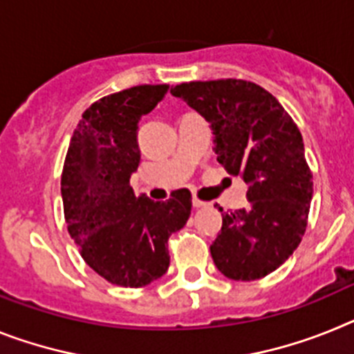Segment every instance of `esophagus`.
<instances>
[{
    "label": "esophagus",
    "mask_w": 354,
    "mask_h": 354,
    "mask_svg": "<svg viewBox=\"0 0 354 354\" xmlns=\"http://www.w3.org/2000/svg\"><path fill=\"white\" fill-rule=\"evenodd\" d=\"M208 203H205V201H199V199H192V207L194 208H203V207H207Z\"/></svg>",
    "instance_id": "34e87169"
}]
</instances>
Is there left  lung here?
Returning <instances> with one entry per match:
<instances>
[{"instance_id":"left-lung-1","label":"left lung","mask_w":354,"mask_h":354,"mask_svg":"<svg viewBox=\"0 0 354 354\" xmlns=\"http://www.w3.org/2000/svg\"><path fill=\"white\" fill-rule=\"evenodd\" d=\"M173 96L208 121L217 162L248 185L250 205L224 212L210 253L226 278L278 269L305 235L313 181L297 126L272 94L242 80L190 82Z\"/></svg>"}]
</instances>
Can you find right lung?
I'll use <instances>...</instances> for the list:
<instances>
[{
	"instance_id": "1",
	"label": "right lung",
	"mask_w": 354,
	"mask_h": 354,
	"mask_svg": "<svg viewBox=\"0 0 354 354\" xmlns=\"http://www.w3.org/2000/svg\"><path fill=\"white\" fill-rule=\"evenodd\" d=\"M169 85H139L91 104L76 126L62 173L69 235L101 278L139 288L169 267L167 239L187 224V189L167 201L135 196L131 174L140 164L139 122L164 100Z\"/></svg>"
}]
</instances>
